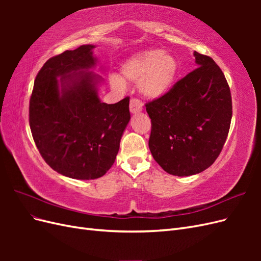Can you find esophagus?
Segmentation results:
<instances>
[{
  "label": "esophagus",
  "instance_id": "34e87169",
  "mask_svg": "<svg viewBox=\"0 0 261 261\" xmlns=\"http://www.w3.org/2000/svg\"><path fill=\"white\" fill-rule=\"evenodd\" d=\"M129 110L130 113H138L140 111H143V105L138 99H130L129 101Z\"/></svg>",
  "mask_w": 261,
  "mask_h": 261
}]
</instances>
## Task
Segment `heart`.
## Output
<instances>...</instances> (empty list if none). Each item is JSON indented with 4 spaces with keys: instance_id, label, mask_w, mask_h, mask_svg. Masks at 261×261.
<instances>
[{
    "instance_id": "1",
    "label": "heart",
    "mask_w": 261,
    "mask_h": 261,
    "mask_svg": "<svg viewBox=\"0 0 261 261\" xmlns=\"http://www.w3.org/2000/svg\"><path fill=\"white\" fill-rule=\"evenodd\" d=\"M122 79L138 83L140 92L149 99H159L172 88L178 73L177 60L170 52L158 49L141 50L130 54L121 64ZM110 83L122 89L124 83L118 76H112Z\"/></svg>"
}]
</instances>
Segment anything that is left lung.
Instances as JSON below:
<instances>
[{
  "label": "left lung",
  "instance_id": "left-lung-1",
  "mask_svg": "<svg viewBox=\"0 0 261 261\" xmlns=\"http://www.w3.org/2000/svg\"><path fill=\"white\" fill-rule=\"evenodd\" d=\"M197 68L163 97L146 103L149 149L169 174L191 176L219 156L232 118L230 87L216 62L194 52Z\"/></svg>",
  "mask_w": 261,
  "mask_h": 261
}]
</instances>
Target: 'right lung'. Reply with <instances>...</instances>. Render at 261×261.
<instances>
[{"label": "right lung", "instance_id": "right-lung-1", "mask_svg": "<svg viewBox=\"0 0 261 261\" xmlns=\"http://www.w3.org/2000/svg\"><path fill=\"white\" fill-rule=\"evenodd\" d=\"M93 49L85 44L46 61L29 103L39 152L54 171L75 179L106 174L130 120L128 97L114 105L101 102L98 86L103 80L90 72L97 65Z\"/></svg>", "mask_w": 261, "mask_h": 261}]
</instances>
